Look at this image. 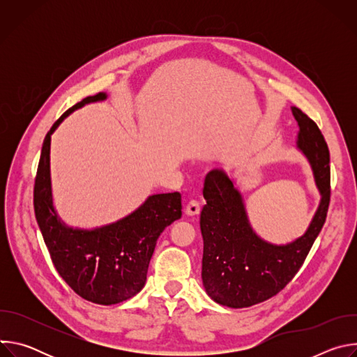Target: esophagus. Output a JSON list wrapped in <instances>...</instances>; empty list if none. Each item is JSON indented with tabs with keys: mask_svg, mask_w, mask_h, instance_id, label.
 Returning a JSON list of instances; mask_svg holds the SVG:
<instances>
[{
	"mask_svg": "<svg viewBox=\"0 0 357 357\" xmlns=\"http://www.w3.org/2000/svg\"><path fill=\"white\" fill-rule=\"evenodd\" d=\"M185 213L188 215V216H197L199 213H200V205H199V202H196V200H190L188 205H186V208H185Z\"/></svg>",
	"mask_w": 357,
	"mask_h": 357,
	"instance_id": "34e87169",
	"label": "esophagus"
}]
</instances>
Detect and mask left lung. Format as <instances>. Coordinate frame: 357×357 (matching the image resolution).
Segmentation results:
<instances>
[{"instance_id": "8db88e82", "label": "left lung", "mask_w": 357, "mask_h": 357, "mask_svg": "<svg viewBox=\"0 0 357 357\" xmlns=\"http://www.w3.org/2000/svg\"><path fill=\"white\" fill-rule=\"evenodd\" d=\"M298 145L308 157L322 200L302 237L287 245H273L251 230L240 193L229 176L213 169L203 188L206 205L200 213L203 236L202 280L206 292L220 305L245 308L264 302L295 277L322 230L331 202L329 148L317 123L298 107Z\"/></svg>"}]
</instances>
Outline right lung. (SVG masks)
<instances>
[{"label": "right lung", "instance_id": "right-lung-1", "mask_svg": "<svg viewBox=\"0 0 357 357\" xmlns=\"http://www.w3.org/2000/svg\"><path fill=\"white\" fill-rule=\"evenodd\" d=\"M105 93L83 98L66 110L43 139L33 185V209L49 256L65 282L83 299L119 303L138 294L160 234L182 216L181 193L152 195L126 219L96 230H73L58 220L52 206L49 174L50 135L73 110Z\"/></svg>", "mask_w": 357, "mask_h": 357}]
</instances>
